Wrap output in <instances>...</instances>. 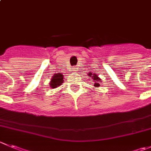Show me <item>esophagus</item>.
Listing matches in <instances>:
<instances>
[{"label":"esophagus","mask_w":151,"mask_h":151,"mask_svg":"<svg viewBox=\"0 0 151 151\" xmlns=\"http://www.w3.org/2000/svg\"><path fill=\"white\" fill-rule=\"evenodd\" d=\"M77 69H78V68H77V67H74V68H73L72 71H77Z\"/></svg>","instance_id":"obj_1"}]
</instances>
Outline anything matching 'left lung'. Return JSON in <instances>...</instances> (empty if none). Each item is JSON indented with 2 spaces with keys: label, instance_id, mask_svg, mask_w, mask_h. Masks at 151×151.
Listing matches in <instances>:
<instances>
[{
  "label": "left lung",
  "instance_id": "obj_1",
  "mask_svg": "<svg viewBox=\"0 0 151 151\" xmlns=\"http://www.w3.org/2000/svg\"><path fill=\"white\" fill-rule=\"evenodd\" d=\"M88 76H89L90 77H91V80H93V86H95V87H99V83H101V80L100 78H99V77H98V75H96V74H92L91 72H89L88 74Z\"/></svg>",
  "mask_w": 151,
  "mask_h": 151
}]
</instances>
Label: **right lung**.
I'll use <instances>...</instances> for the list:
<instances>
[{"mask_svg": "<svg viewBox=\"0 0 151 151\" xmlns=\"http://www.w3.org/2000/svg\"><path fill=\"white\" fill-rule=\"evenodd\" d=\"M63 77L61 73H58V74H54L53 77L51 79V82L49 83L50 85V87L52 88H55L58 86H60V85H62V83H63Z\"/></svg>", "mask_w": 151, "mask_h": 151, "instance_id": "right-lung-1", "label": "right lung"}]
</instances>
